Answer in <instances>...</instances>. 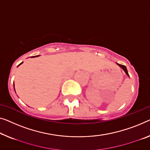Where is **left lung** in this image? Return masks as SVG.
<instances>
[{
  "mask_svg": "<svg viewBox=\"0 0 150 150\" xmlns=\"http://www.w3.org/2000/svg\"><path fill=\"white\" fill-rule=\"evenodd\" d=\"M118 66L120 67V68H122V70H123L125 72V73H126L127 74V76H129V73H128V71H127V67H125V65H122V64H118V63H117Z\"/></svg>",
  "mask_w": 150,
  "mask_h": 150,
  "instance_id": "left-lung-1",
  "label": "left lung"
}]
</instances>
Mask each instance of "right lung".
Returning a JSON list of instances; mask_svg holds the SVG:
<instances>
[{
	"label": "right lung",
	"mask_w": 150,
	"mask_h": 150,
	"mask_svg": "<svg viewBox=\"0 0 150 150\" xmlns=\"http://www.w3.org/2000/svg\"><path fill=\"white\" fill-rule=\"evenodd\" d=\"M35 57H38V56H35ZM22 63H23V62H21V63H20V64H19V65H18V66H19V65H20V64H21ZM13 86H14V87H15V85H13ZM14 89H15V88H14Z\"/></svg>",
	"instance_id": "add662e5"
}]
</instances>
